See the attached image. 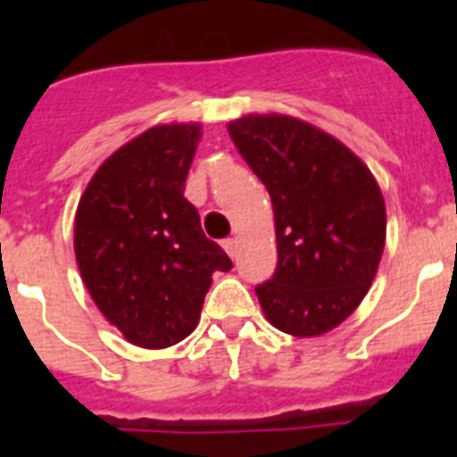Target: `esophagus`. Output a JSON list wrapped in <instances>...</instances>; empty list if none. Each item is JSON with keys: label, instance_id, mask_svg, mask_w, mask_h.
Returning a JSON list of instances; mask_svg holds the SVG:
<instances>
[{"label": "esophagus", "instance_id": "1", "mask_svg": "<svg viewBox=\"0 0 457 457\" xmlns=\"http://www.w3.org/2000/svg\"><path fill=\"white\" fill-rule=\"evenodd\" d=\"M222 246H225V251L229 253V258H237V253H239V242H237V239H225Z\"/></svg>", "mask_w": 457, "mask_h": 457}]
</instances>
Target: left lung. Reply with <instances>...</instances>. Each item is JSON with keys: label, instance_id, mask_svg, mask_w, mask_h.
I'll return each instance as SVG.
<instances>
[{"label": "left lung", "instance_id": "8db88e82", "mask_svg": "<svg viewBox=\"0 0 457 457\" xmlns=\"http://www.w3.org/2000/svg\"><path fill=\"white\" fill-rule=\"evenodd\" d=\"M229 137L270 194L278 268L256 285L270 325L318 337L358 308L375 279L386 208L368 165L289 116H246Z\"/></svg>", "mask_w": 457, "mask_h": 457}]
</instances>
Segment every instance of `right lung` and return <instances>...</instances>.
Here are the masks:
<instances>
[{
	"label": "right lung",
	"instance_id": "1",
	"mask_svg": "<svg viewBox=\"0 0 457 457\" xmlns=\"http://www.w3.org/2000/svg\"><path fill=\"white\" fill-rule=\"evenodd\" d=\"M199 135V125L146 130L104 161L78 204L82 282L135 346L165 348L189 337L213 272L232 268L185 199Z\"/></svg>",
	"mask_w": 457,
	"mask_h": 457
}]
</instances>
